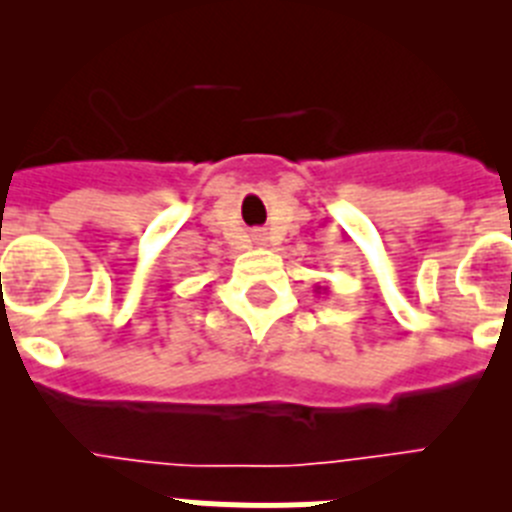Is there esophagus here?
Instances as JSON below:
<instances>
[{
  "label": "esophagus",
  "mask_w": 512,
  "mask_h": 512,
  "mask_svg": "<svg viewBox=\"0 0 512 512\" xmlns=\"http://www.w3.org/2000/svg\"><path fill=\"white\" fill-rule=\"evenodd\" d=\"M253 241L264 243V233H253Z\"/></svg>",
  "instance_id": "obj_1"
}]
</instances>
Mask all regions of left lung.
<instances>
[{"label": "left lung", "instance_id": "left-lung-1", "mask_svg": "<svg viewBox=\"0 0 512 512\" xmlns=\"http://www.w3.org/2000/svg\"><path fill=\"white\" fill-rule=\"evenodd\" d=\"M315 292H318V295H320V292H328V287H320V284H318V287H315Z\"/></svg>", "mask_w": 512, "mask_h": 512}]
</instances>
